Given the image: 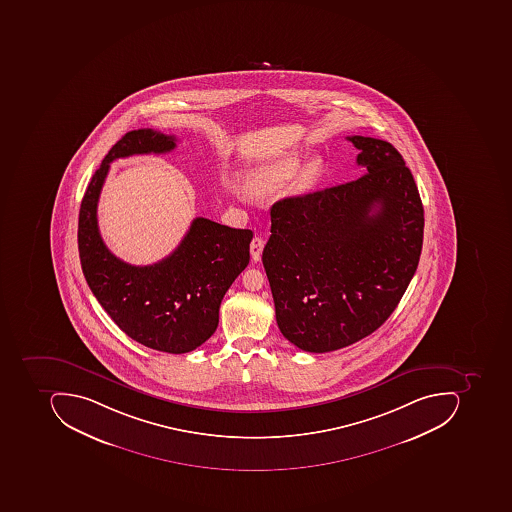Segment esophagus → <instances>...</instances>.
Listing matches in <instances>:
<instances>
[{"label": "esophagus", "instance_id": "34e87169", "mask_svg": "<svg viewBox=\"0 0 512 512\" xmlns=\"http://www.w3.org/2000/svg\"><path fill=\"white\" fill-rule=\"evenodd\" d=\"M264 240L261 237H255L251 241V257L254 261L261 260V252H263Z\"/></svg>", "mask_w": 512, "mask_h": 512}]
</instances>
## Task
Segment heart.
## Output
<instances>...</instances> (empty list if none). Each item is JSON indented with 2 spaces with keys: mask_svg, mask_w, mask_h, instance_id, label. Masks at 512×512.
Masks as SVG:
<instances>
[{
  "mask_svg": "<svg viewBox=\"0 0 512 512\" xmlns=\"http://www.w3.org/2000/svg\"><path fill=\"white\" fill-rule=\"evenodd\" d=\"M301 157L298 152H291L275 161L274 164L261 167L258 171L252 172L248 178V188L251 191H264L271 188L277 181L289 180L297 174L300 167ZM320 174V160H312L306 164L300 175V184L303 188H311L314 181Z\"/></svg>",
  "mask_w": 512,
  "mask_h": 512,
  "instance_id": "heart-1",
  "label": "heart"
}]
</instances>
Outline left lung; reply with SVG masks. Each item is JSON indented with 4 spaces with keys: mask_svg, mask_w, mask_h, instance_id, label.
Wrapping results in <instances>:
<instances>
[{
    "mask_svg": "<svg viewBox=\"0 0 512 512\" xmlns=\"http://www.w3.org/2000/svg\"><path fill=\"white\" fill-rule=\"evenodd\" d=\"M366 174L271 208L263 266L284 338L301 351L346 348L397 308L420 260L425 212L388 141L354 135Z\"/></svg>",
    "mask_w": 512,
    "mask_h": 512,
    "instance_id": "1",
    "label": "left lung"
}]
</instances>
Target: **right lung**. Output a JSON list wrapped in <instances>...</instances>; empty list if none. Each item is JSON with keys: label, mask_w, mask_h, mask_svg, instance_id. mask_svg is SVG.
Listing matches in <instances>:
<instances>
[{"label": "right lung", "mask_w": 512, "mask_h": 512, "mask_svg": "<svg viewBox=\"0 0 512 512\" xmlns=\"http://www.w3.org/2000/svg\"><path fill=\"white\" fill-rule=\"evenodd\" d=\"M175 141L154 129H138L112 146L81 201L78 251L92 294L124 334L146 348L184 354L217 329L221 300L248 266L254 234L198 217L169 257L134 266L106 248L97 221L98 198L112 161L166 154L175 149Z\"/></svg>", "instance_id": "right-lung-1"}]
</instances>
